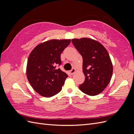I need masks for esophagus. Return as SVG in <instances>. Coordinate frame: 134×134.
Masks as SVG:
<instances>
[{
  "mask_svg": "<svg viewBox=\"0 0 134 134\" xmlns=\"http://www.w3.org/2000/svg\"><path fill=\"white\" fill-rule=\"evenodd\" d=\"M75 72V69L74 68H72V69L70 71V73L71 74H73Z\"/></svg>",
  "mask_w": 134,
  "mask_h": 134,
  "instance_id": "1",
  "label": "esophagus"
}]
</instances>
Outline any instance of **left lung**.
Instances as JSON below:
<instances>
[{
    "instance_id": "1",
    "label": "left lung",
    "mask_w": 134,
    "mask_h": 134,
    "mask_svg": "<svg viewBox=\"0 0 134 134\" xmlns=\"http://www.w3.org/2000/svg\"><path fill=\"white\" fill-rule=\"evenodd\" d=\"M72 43L83 58L84 82L80 91L89 96L102 92L110 82L113 66L108 52L100 43L90 38H74Z\"/></svg>"
}]
</instances>
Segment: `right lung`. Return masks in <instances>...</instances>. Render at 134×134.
Here are the masks:
<instances>
[{
	"label": "right lung",
	"instance_id": "right-lung-1",
	"mask_svg": "<svg viewBox=\"0 0 134 134\" xmlns=\"http://www.w3.org/2000/svg\"><path fill=\"white\" fill-rule=\"evenodd\" d=\"M70 40H51L40 43L31 51L27 61V79L39 94L51 97L62 90L68 75L56 66L62 64L60 55Z\"/></svg>",
	"mask_w": 134,
	"mask_h": 134
}]
</instances>
